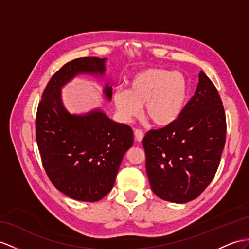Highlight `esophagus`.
<instances>
[{
    "label": "esophagus",
    "instance_id": "34e87169",
    "mask_svg": "<svg viewBox=\"0 0 249 249\" xmlns=\"http://www.w3.org/2000/svg\"><path fill=\"white\" fill-rule=\"evenodd\" d=\"M134 133H135L136 141H137V142H142V139H143V136H144V133H143V131H142V130H141V129H135Z\"/></svg>",
    "mask_w": 249,
    "mask_h": 249
}]
</instances>
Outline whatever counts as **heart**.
Returning <instances> with one entry per match:
<instances>
[{
    "mask_svg": "<svg viewBox=\"0 0 249 249\" xmlns=\"http://www.w3.org/2000/svg\"><path fill=\"white\" fill-rule=\"evenodd\" d=\"M129 89L113 93L115 107L124 121L144 114L156 125L171 124L183 113L188 98L186 77L178 71L150 68L137 71L128 82Z\"/></svg>",
    "mask_w": 249,
    "mask_h": 249,
    "instance_id": "obj_1",
    "label": "heart"
}]
</instances>
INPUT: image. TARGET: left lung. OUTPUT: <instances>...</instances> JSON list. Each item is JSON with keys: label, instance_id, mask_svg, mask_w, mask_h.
<instances>
[{"label": "left lung", "instance_id": "8db88e82", "mask_svg": "<svg viewBox=\"0 0 249 249\" xmlns=\"http://www.w3.org/2000/svg\"><path fill=\"white\" fill-rule=\"evenodd\" d=\"M226 142L220 95L201 71L195 96L171 124L142 139L145 169L155 195L168 202L196 198L213 179Z\"/></svg>", "mask_w": 249, "mask_h": 249}]
</instances>
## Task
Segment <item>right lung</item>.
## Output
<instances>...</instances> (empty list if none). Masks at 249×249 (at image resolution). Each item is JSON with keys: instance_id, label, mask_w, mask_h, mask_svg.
<instances>
[{"instance_id": "obj_1", "label": "right lung", "mask_w": 249, "mask_h": 249, "mask_svg": "<svg viewBox=\"0 0 249 249\" xmlns=\"http://www.w3.org/2000/svg\"><path fill=\"white\" fill-rule=\"evenodd\" d=\"M106 59L78 58L54 72L42 94L36 116V139L42 165L59 191L82 202H97L112 188L133 130L99 110L78 116L65 110L61 88L79 72L104 75ZM105 94L112 98V88Z\"/></svg>"}]
</instances>
